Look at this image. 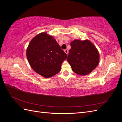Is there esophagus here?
<instances>
[{"instance_id":"obj_1","label":"esophagus","mask_w":122,"mask_h":122,"mask_svg":"<svg viewBox=\"0 0 122 122\" xmlns=\"http://www.w3.org/2000/svg\"><path fill=\"white\" fill-rule=\"evenodd\" d=\"M64 51H65V52L67 54H68V50H67V49H65V50H64Z\"/></svg>"}]
</instances>
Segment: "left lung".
<instances>
[{"label": "left lung", "instance_id": "left-lung-1", "mask_svg": "<svg viewBox=\"0 0 122 122\" xmlns=\"http://www.w3.org/2000/svg\"><path fill=\"white\" fill-rule=\"evenodd\" d=\"M67 61L73 71L79 75L90 74L97 67L100 55L94 44L88 40H75L71 42Z\"/></svg>", "mask_w": 122, "mask_h": 122}]
</instances>
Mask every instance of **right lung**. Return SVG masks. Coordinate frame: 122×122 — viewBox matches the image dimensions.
I'll return each mask as SVG.
<instances>
[{
    "label": "right lung",
    "instance_id": "add662e5",
    "mask_svg": "<svg viewBox=\"0 0 122 122\" xmlns=\"http://www.w3.org/2000/svg\"><path fill=\"white\" fill-rule=\"evenodd\" d=\"M26 56L30 67L36 73L49 78L61 71L62 62L67 55L52 36L43 32L30 41Z\"/></svg>",
    "mask_w": 122,
    "mask_h": 122
}]
</instances>
